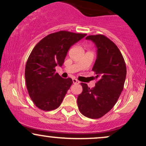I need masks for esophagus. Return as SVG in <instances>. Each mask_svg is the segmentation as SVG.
Wrapping results in <instances>:
<instances>
[{"label":"esophagus","mask_w":146,"mask_h":146,"mask_svg":"<svg viewBox=\"0 0 146 146\" xmlns=\"http://www.w3.org/2000/svg\"><path fill=\"white\" fill-rule=\"evenodd\" d=\"M73 84H78V83H79V81L78 80H76V79L73 78Z\"/></svg>","instance_id":"34e87169"}]
</instances>
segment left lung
Segmentation results:
<instances>
[{"label": "left lung", "instance_id": "left-lung-1", "mask_svg": "<svg viewBox=\"0 0 146 146\" xmlns=\"http://www.w3.org/2000/svg\"><path fill=\"white\" fill-rule=\"evenodd\" d=\"M98 48V56L92 71L99 78L94 88L81 83L82 92L78 97L80 112L85 117L98 119L113 108L123 89L126 66L117 45L102 34L88 36Z\"/></svg>", "mask_w": 146, "mask_h": 146}]
</instances>
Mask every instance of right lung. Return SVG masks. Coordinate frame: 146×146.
Masks as SVG:
<instances>
[{"label": "right lung", "instance_id": "add662e5", "mask_svg": "<svg viewBox=\"0 0 146 146\" xmlns=\"http://www.w3.org/2000/svg\"><path fill=\"white\" fill-rule=\"evenodd\" d=\"M86 36L60 31L44 37L30 53L25 66L27 88L33 104L44 111L58 108L73 84L56 73V66H62L70 47Z\"/></svg>", "mask_w": 146, "mask_h": 146}]
</instances>
